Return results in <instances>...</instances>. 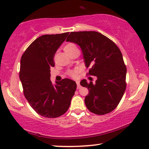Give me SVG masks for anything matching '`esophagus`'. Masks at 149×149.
I'll return each mask as SVG.
<instances>
[{
	"label": "esophagus",
	"instance_id": "34e87169",
	"mask_svg": "<svg viewBox=\"0 0 149 149\" xmlns=\"http://www.w3.org/2000/svg\"><path fill=\"white\" fill-rule=\"evenodd\" d=\"M76 84H77V88L78 89H80V88H81V85L80 84V82H79V81H77L76 82Z\"/></svg>",
	"mask_w": 149,
	"mask_h": 149
}]
</instances>
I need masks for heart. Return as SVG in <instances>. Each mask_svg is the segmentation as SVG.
I'll use <instances>...</instances> for the list:
<instances>
[{"label":"heart","instance_id":"b5f03b06","mask_svg":"<svg viewBox=\"0 0 149 149\" xmlns=\"http://www.w3.org/2000/svg\"><path fill=\"white\" fill-rule=\"evenodd\" d=\"M64 51L67 53V54H70L71 52H73L75 49H78V47H76V45L73 43H67L66 45L64 46ZM79 72V69L78 68H76L74 69H71V70H69L68 72H67V74L69 75V76L73 77V78H75L78 74Z\"/></svg>","mask_w":149,"mask_h":149}]
</instances>
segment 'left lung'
<instances>
[{
	"instance_id": "obj_1",
	"label": "left lung",
	"mask_w": 149,
	"mask_h": 149,
	"mask_svg": "<svg viewBox=\"0 0 149 149\" xmlns=\"http://www.w3.org/2000/svg\"><path fill=\"white\" fill-rule=\"evenodd\" d=\"M66 41L80 45L86 67L90 68L87 75L97 78L95 84L80 82L88 90L84 100L86 108L98 115L111 112L119 104L127 86V68L120 49L96 31L71 32Z\"/></svg>"
}]
</instances>
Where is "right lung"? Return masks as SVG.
I'll list each match as a JSON object with an SVG mask.
<instances>
[{
	"label": "right lung",
	"mask_w": 149,
	"mask_h": 149,
	"mask_svg": "<svg viewBox=\"0 0 149 149\" xmlns=\"http://www.w3.org/2000/svg\"><path fill=\"white\" fill-rule=\"evenodd\" d=\"M68 34L42 35L27 47L21 57L19 79L24 95L33 110L46 118L64 114L76 90V83L70 79H63L56 85L50 81L55 53Z\"/></svg>",
	"instance_id": "right-lung-1"
}]
</instances>
